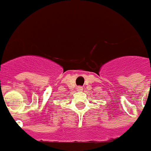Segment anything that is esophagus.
Masks as SVG:
<instances>
[{
	"label": "esophagus",
	"mask_w": 151,
	"mask_h": 151,
	"mask_svg": "<svg viewBox=\"0 0 151 151\" xmlns=\"http://www.w3.org/2000/svg\"><path fill=\"white\" fill-rule=\"evenodd\" d=\"M76 89H77L78 91H83V87H82L81 86H77V88H76Z\"/></svg>",
	"instance_id": "obj_1"
}]
</instances>
